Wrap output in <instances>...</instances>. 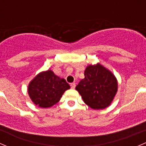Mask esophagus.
<instances>
[{"label":"esophagus","instance_id":"esophagus-1","mask_svg":"<svg viewBox=\"0 0 146 146\" xmlns=\"http://www.w3.org/2000/svg\"><path fill=\"white\" fill-rule=\"evenodd\" d=\"M70 88H71L72 89H74V88H76V83H75V82H72V83H70Z\"/></svg>","mask_w":146,"mask_h":146}]
</instances>
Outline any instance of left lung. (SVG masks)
I'll list each match as a JSON object with an SVG mask.
<instances>
[{"instance_id": "left-lung-1", "label": "left lung", "mask_w": 146, "mask_h": 146, "mask_svg": "<svg viewBox=\"0 0 146 146\" xmlns=\"http://www.w3.org/2000/svg\"><path fill=\"white\" fill-rule=\"evenodd\" d=\"M84 75L85 78L76 87L84 102L94 110L108 107L117 91L115 76L100 64L88 66Z\"/></svg>"}]
</instances>
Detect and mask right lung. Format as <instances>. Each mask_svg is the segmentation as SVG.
Returning a JSON list of instances; mask_svg holds the SVG:
<instances>
[{
	"label": "right lung",
	"instance_id": "add662e5",
	"mask_svg": "<svg viewBox=\"0 0 146 146\" xmlns=\"http://www.w3.org/2000/svg\"><path fill=\"white\" fill-rule=\"evenodd\" d=\"M70 85L64 79L48 70L38 74L28 86V93L32 102L42 108H48L60 100Z\"/></svg>",
	"mask_w": 146,
	"mask_h": 146
}]
</instances>
